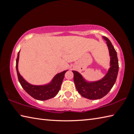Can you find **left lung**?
Segmentation results:
<instances>
[{
  "instance_id": "left-lung-1",
  "label": "left lung",
  "mask_w": 134,
  "mask_h": 134,
  "mask_svg": "<svg viewBox=\"0 0 134 134\" xmlns=\"http://www.w3.org/2000/svg\"><path fill=\"white\" fill-rule=\"evenodd\" d=\"M108 48L110 57V67L103 78L96 81H89L80 72L72 71L74 74V81L76 89L81 96L90 100L102 98L112 89L116 81L119 71L118 60L114 47L105 37H102Z\"/></svg>"
}]
</instances>
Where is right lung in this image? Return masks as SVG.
I'll return each instance as SVG.
<instances>
[{
  "label": "right lung",
  "mask_w": 134,
  "mask_h": 134,
  "mask_svg": "<svg viewBox=\"0 0 134 134\" xmlns=\"http://www.w3.org/2000/svg\"><path fill=\"white\" fill-rule=\"evenodd\" d=\"M19 53L20 51L18 53L17 59L16 61V69L17 71L18 80L22 88L31 97L38 100H46L55 97L60 89L64 77V74L68 71V70L57 74L48 83L41 85H32L25 80L18 70Z\"/></svg>",
  "instance_id": "add662e5"
}]
</instances>
